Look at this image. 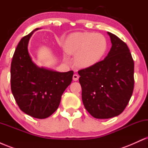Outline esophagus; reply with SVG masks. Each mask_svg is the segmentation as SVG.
Returning a JSON list of instances; mask_svg holds the SVG:
<instances>
[{"label":"esophagus","mask_w":148,"mask_h":148,"mask_svg":"<svg viewBox=\"0 0 148 148\" xmlns=\"http://www.w3.org/2000/svg\"><path fill=\"white\" fill-rule=\"evenodd\" d=\"M79 76L78 75V74H74V75H73V80H74V81H78V79H79Z\"/></svg>","instance_id":"1"}]
</instances>
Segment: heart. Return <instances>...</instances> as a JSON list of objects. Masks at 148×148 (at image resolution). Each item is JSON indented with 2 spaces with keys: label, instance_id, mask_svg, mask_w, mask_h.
Listing matches in <instances>:
<instances>
[{
  "label": "heart",
  "instance_id": "heart-1",
  "mask_svg": "<svg viewBox=\"0 0 148 148\" xmlns=\"http://www.w3.org/2000/svg\"><path fill=\"white\" fill-rule=\"evenodd\" d=\"M64 50L74 57V63L80 68L95 65L106 53L108 43L104 35L100 33H76L66 39Z\"/></svg>",
  "mask_w": 148,
  "mask_h": 148
}]
</instances>
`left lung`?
I'll use <instances>...</instances> for the list:
<instances>
[{"label": "left lung", "instance_id": "left-lung-1", "mask_svg": "<svg viewBox=\"0 0 148 148\" xmlns=\"http://www.w3.org/2000/svg\"><path fill=\"white\" fill-rule=\"evenodd\" d=\"M107 33L112 46L104 60L78 72L85 108L97 119L111 118L123 113L134 86V63L130 49L114 34Z\"/></svg>", "mask_w": 148, "mask_h": 148}]
</instances>
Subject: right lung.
<instances>
[{"label":"right lung","mask_w":148,"mask_h":148,"mask_svg":"<svg viewBox=\"0 0 148 148\" xmlns=\"http://www.w3.org/2000/svg\"><path fill=\"white\" fill-rule=\"evenodd\" d=\"M36 28L18 44L11 63V90L22 111L38 119L47 118L58 108L61 96L70 85L73 71L59 72L37 66L28 45Z\"/></svg>","instance_id":"right-lung-1"}]
</instances>
